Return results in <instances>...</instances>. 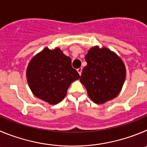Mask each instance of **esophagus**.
<instances>
[{
    "instance_id": "1",
    "label": "esophagus",
    "mask_w": 147,
    "mask_h": 147,
    "mask_svg": "<svg viewBox=\"0 0 147 147\" xmlns=\"http://www.w3.org/2000/svg\"><path fill=\"white\" fill-rule=\"evenodd\" d=\"M77 70H78V73H79V75H81L82 70H83V68H82V67H80V68H78V69H77Z\"/></svg>"
}]
</instances>
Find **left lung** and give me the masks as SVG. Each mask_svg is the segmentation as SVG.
Returning <instances> with one entry per match:
<instances>
[{
	"instance_id": "1",
	"label": "left lung",
	"mask_w": 147,
	"mask_h": 147,
	"mask_svg": "<svg viewBox=\"0 0 147 147\" xmlns=\"http://www.w3.org/2000/svg\"><path fill=\"white\" fill-rule=\"evenodd\" d=\"M87 65L80 80L90 98L104 104L119 94L125 79V67L114 52L107 48L93 47L86 56Z\"/></svg>"
}]
</instances>
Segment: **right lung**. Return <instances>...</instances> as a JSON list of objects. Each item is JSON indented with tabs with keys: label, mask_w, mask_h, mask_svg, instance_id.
<instances>
[{
	"label": "right lung",
	"mask_w": 147,
	"mask_h": 147,
	"mask_svg": "<svg viewBox=\"0 0 147 147\" xmlns=\"http://www.w3.org/2000/svg\"><path fill=\"white\" fill-rule=\"evenodd\" d=\"M29 86L34 95L57 105L67 94L69 85L80 78L72 61L59 49H44L30 61L27 69Z\"/></svg>",
	"instance_id": "add662e5"
}]
</instances>
